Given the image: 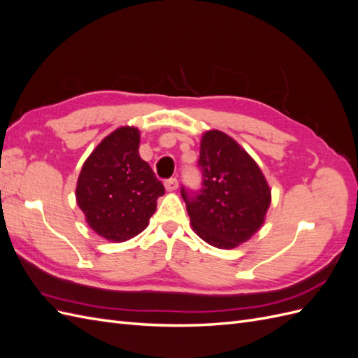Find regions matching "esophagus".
I'll list each match as a JSON object with an SVG mask.
<instances>
[{
	"label": "esophagus",
	"instance_id": "1",
	"mask_svg": "<svg viewBox=\"0 0 358 358\" xmlns=\"http://www.w3.org/2000/svg\"><path fill=\"white\" fill-rule=\"evenodd\" d=\"M164 187H166L167 191H175V189L179 188V182H178L176 178H171V179H167L164 182Z\"/></svg>",
	"mask_w": 358,
	"mask_h": 358
}]
</instances>
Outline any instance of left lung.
Returning <instances> with one entry per match:
<instances>
[{
  "mask_svg": "<svg viewBox=\"0 0 358 358\" xmlns=\"http://www.w3.org/2000/svg\"><path fill=\"white\" fill-rule=\"evenodd\" d=\"M199 167L201 188L180 189L194 231L220 249L251 239L264 224L272 200L257 162L234 138L210 129L201 137Z\"/></svg>",
  "mask_w": 358,
  "mask_h": 358,
  "instance_id": "left-lung-1",
  "label": "left lung"
}]
</instances>
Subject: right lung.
<instances>
[{"instance_id": "add662e5", "label": "right lung", "mask_w": 358, "mask_h": 358, "mask_svg": "<svg viewBox=\"0 0 358 358\" xmlns=\"http://www.w3.org/2000/svg\"><path fill=\"white\" fill-rule=\"evenodd\" d=\"M140 133L121 127L101 140L83 162L76 200L91 229L110 242L142 233L164 187L138 155Z\"/></svg>"}]
</instances>
